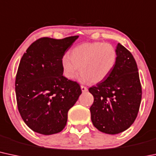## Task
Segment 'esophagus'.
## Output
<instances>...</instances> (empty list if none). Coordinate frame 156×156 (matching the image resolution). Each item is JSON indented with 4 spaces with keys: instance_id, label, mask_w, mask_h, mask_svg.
Masks as SVG:
<instances>
[{
    "instance_id": "34e87169",
    "label": "esophagus",
    "mask_w": 156,
    "mask_h": 156,
    "mask_svg": "<svg viewBox=\"0 0 156 156\" xmlns=\"http://www.w3.org/2000/svg\"><path fill=\"white\" fill-rule=\"evenodd\" d=\"M81 91L83 92H87V90H88V89H87V87H84V86H81Z\"/></svg>"
}]
</instances>
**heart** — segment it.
<instances>
[{"label": "heart", "instance_id": "obj_1", "mask_svg": "<svg viewBox=\"0 0 156 156\" xmlns=\"http://www.w3.org/2000/svg\"><path fill=\"white\" fill-rule=\"evenodd\" d=\"M117 56L116 49L108 43H83L73 48L70 55L66 54L63 56V73L67 79L73 80L80 66L82 83H100L112 73Z\"/></svg>", "mask_w": 156, "mask_h": 156}]
</instances>
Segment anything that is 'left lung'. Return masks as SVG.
Wrapping results in <instances>:
<instances>
[{
	"label": "left lung",
	"instance_id": "1",
	"mask_svg": "<svg viewBox=\"0 0 156 156\" xmlns=\"http://www.w3.org/2000/svg\"><path fill=\"white\" fill-rule=\"evenodd\" d=\"M117 62L110 75L90 87V107L95 127L107 134L125 131L136 120L141 101V86L136 60L121 44L116 46Z\"/></svg>",
	"mask_w": 156,
	"mask_h": 156
}]
</instances>
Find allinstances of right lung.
<instances>
[{
	"mask_svg": "<svg viewBox=\"0 0 156 156\" xmlns=\"http://www.w3.org/2000/svg\"><path fill=\"white\" fill-rule=\"evenodd\" d=\"M78 38L42 37L21 58L15 79L17 104L22 119L35 133L48 136L62 131L68 111L81 94L80 85L63 75L61 65Z\"/></svg>",
	"mask_w": 156,
	"mask_h": 156,
	"instance_id": "obj_1",
	"label": "right lung"
}]
</instances>
